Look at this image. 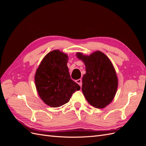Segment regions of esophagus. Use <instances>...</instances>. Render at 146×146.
<instances>
[{
	"label": "esophagus",
	"instance_id": "obj_1",
	"mask_svg": "<svg viewBox=\"0 0 146 146\" xmlns=\"http://www.w3.org/2000/svg\"><path fill=\"white\" fill-rule=\"evenodd\" d=\"M76 82H77L80 86H82V80L81 78L78 79V80H76Z\"/></svg>",
	"mask_w": 146,
	"mask_h": 146
}]
</instances>
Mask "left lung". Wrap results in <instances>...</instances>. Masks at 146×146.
<instances>
[{"instance_id":"obj_1","label":"left lung","mask_w":146,"mask_h":146,"mask_svg":"<svg viewBox=\"0 0 146 146\" xmlns=\"http://www.w3.org/2000/svg\"><path fill=\"white\" fill-rule=\"evenodd\" d=\"M86 67L82 78V90L90 105L103 108L113 100L117 88L116 71L108 57L97 51L90 56L77 53Z\"/></svg>"}]
</instances>
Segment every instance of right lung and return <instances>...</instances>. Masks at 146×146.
Returning <instances> with one entry per match:
<instances>
[{
  "label": "right lung",
  "mask_w": 146,
  "mask_h": 146,
  "mask_svg": "<svg viewBox=\"0 0 146 146\" xmlns=\"http://www.w3.org/2000/svg\"><path fill=\"white\" fill-rule=\"evenodd\" d=\"M68 56L59 50L48 53L35 74L37 91L41 99L52 107H58L69 101L80 87L70 77Z\"/></svg>",
  "instance_id": "1"
}]
</instances>
